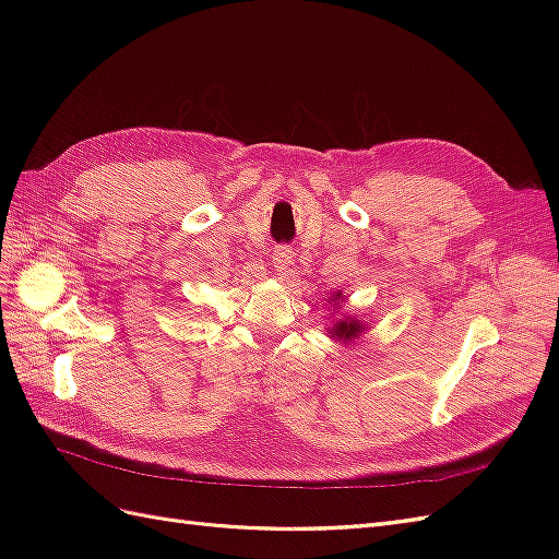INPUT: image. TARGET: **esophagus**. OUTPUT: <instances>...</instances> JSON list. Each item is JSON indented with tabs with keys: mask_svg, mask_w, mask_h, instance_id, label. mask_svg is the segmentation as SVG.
I'll use <instances>...</instances> for the list:
<instances>
[{
	"mask_svg": "<svg viewBox=\"0 0 559 559\" xmlns=\"http://www.w3.org/2000/svg\"><path fill=\"white\" fill-rule=\"evenodd\" d=\"M270 257H273V265L277 270V275L289 273V267L294 265V253L289 247H275Z\"/></svg>",
	"mask_w": 559,
	"mask_h": 559,
	"instance_id": "1",
	"label": "esophagus"
}]
</instances>
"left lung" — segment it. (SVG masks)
I'll use <instances>...</instances> for the list:
<instances>
[{"label":"left lung","mask_w":559,"mask_h":559,"mask_svg":"<svg viewBox=\"0 0 559 559\" xmlns=\"http://www.w3.org/2000/svg\"><path fill=\"white\" fill-rule=\"evenodd\" d=\"M329 302V300H326ZM341 302H345V294L343 292H335L331 296V306L333 310L341 308ZM333 317V314H331ZM366 331V324L361 321V317H333V324L326 329V333L331 335V341L335 343H352V341H359V335Z\"/></svg>","instance_id":"8db88e82"}]
</instances>
